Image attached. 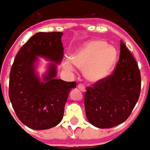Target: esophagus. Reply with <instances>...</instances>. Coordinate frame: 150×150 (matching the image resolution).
I'll list each match as a JSON object with an SVG mask.
<instances>
[{
  "label": "esophagus",
  "mask_w": 150,
  "mask_h": 150,
  "mask_svg": "<svg viewBox=\"0 0 150 150\" xmlns=\"http://www.w3.org/2000/svg\"><path fill=\"white\" fill-rule=\"evenodd\" d=\"M77 87H78V89H79L81 91H82V92H85V91H86V86H85V85H83V84H79V85L77 86Z\"/></svg>",
  "instance_id": "34e87169"
}]
</instances>
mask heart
<instances>
[{
	"instance_id": "1",
	"label": "heart",
	"mask_w": 150,
	"mask_h": 150,
	"mask_svg": "<svg viewBox=\"0 0 150 150\" xmlns=\"http://www.w3.org/2000/svg\"><path fill=\"white\" fill-rule=\"evenodd\" d=\"M116 57L117 52L114 47L107 46L104 41L94 40L77 50L71 59L75 65L83 69L84 75L88 80L98 81L111 73ZM64 66L67 69H73L70 61H66Z\"/></svg>"
}]
</instances>
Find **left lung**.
Here are the masks:
<instances>
[{"instance_id":"1","label":"left lung","mask_w":150,"mask_h":150,"mask_svg":"<svg viewBox=\"0 0 150 150\" xmlns=\"http://www.w3.org/2000/svg\"><path fill=\"white\" fill-rule=\"evenodd\" d=\"M141 88L138 64L123 41L114 73L87 86L84 104L91 124L99 128H113L124 123L137 103Z\"/></svg>"}]
</instances>
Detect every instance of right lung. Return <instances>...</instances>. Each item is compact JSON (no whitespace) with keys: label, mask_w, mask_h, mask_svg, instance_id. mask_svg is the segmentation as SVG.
Listing matches in <instances>:
<instances>
[{"label":"right lung","mask_w":150,"mask_h":150,"mask_svg":"<svg viewBox=\"0 0 150 150\" xmlns=\"http://www.w3.org/2000/svg\"><path fill=\"white\" fill-rule=\"evenodd\" d=\"M62 32H39L19 50L10 69L9 97L19 120L35 130L49 129L62 120L64 106L75 81L56 78L51 64L43 81L35 73L37 56L60 63L64 55Z\"/></svg>","instance_id":"right-lung-1"}]
</instances>
